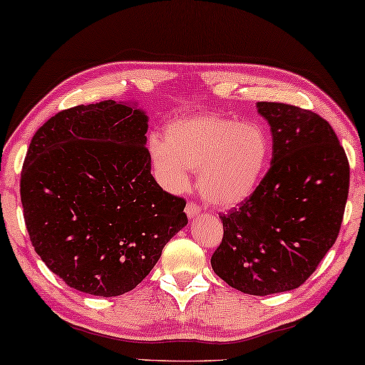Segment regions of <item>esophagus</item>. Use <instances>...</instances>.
<instances>
[{
  "instance_id": "34e87169",
  "label": "esophagus",
  "mask_w": 365,
  "mask_h": 365,
  "mask_svg": "<svg viewBox=\"0 0 365 365\" xmlns=\"http://www.w3.org/2000/svg\"><path fill=\"white\" fill-rule=\"evenodd\" d=\"M185 212H187L188 219H195V217L198 216V214L201 212V210H200V206H198V205H195V203H188V205H187V207H185Z\"/></svg>"
}]
</instances>
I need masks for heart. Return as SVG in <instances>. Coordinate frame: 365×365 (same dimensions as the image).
I'll use <instances>...</instances> for the list:
<instances>
[{"label": "heart", "mask_w": 365, "mask_h": 365, "mask_svg": "<svg viewBox=\"0 0 365 365\" xmlns=\"http://www.w3.org/2000/svg\"><path fill=\"white\" fill-rule=\"evenodd\" d=\"M155 169L164 187L183 192L198 169L196 185L217 207L245 201L262 180L269 158V140L257 123L198 115L165 126L164 138L149 140Z\"/></svg>", "instance_id": "b5f03b06"}]
</instances>
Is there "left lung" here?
Here are the masks:
<instances>
[{"label":"left lung","mask_w":365,"mask_h":365,"mask_svg":"<svg viewBox=\"0 0 365 365\" xmlns=\"http://www.w3.org/2000/svg\"><path fill=\"white\" fill-rule=\"evenodd\" d=\"M273 136L271 167L240 207L222 214L224 235L211 257L237 291L268 296L309 279L336 242L349 192V162L320 115L258 102Z\"/></svg>","instance_id":"1"}]
</instances>
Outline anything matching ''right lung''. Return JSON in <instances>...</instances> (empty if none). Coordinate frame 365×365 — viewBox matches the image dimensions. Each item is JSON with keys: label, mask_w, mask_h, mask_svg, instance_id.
Segmentation results:
<instances>
[{"label": "right lung", "mask_w": 365, "mask_h": 365, "mask_svg": "<svg viewBox=\"0 0 365 365\" xmlns=\"http://www.w3.org/2000/svg\"><path fill=\"white\" fill-rule=\"evenodd\" d=\"M148 115L103 101L58 112L34 135L21 172L29 237L69 287L130 292L178 230L187 201L151 173Z\"/></svg>", "instance_id": "1"}]
</instances>
